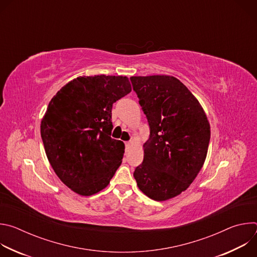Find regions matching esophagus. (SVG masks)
I'll list each match as a JSON object with an SVG mask.
<instances>
[{"mask_svg": "<svg viewBox=\"0 0 257 257\" xmlns=\"http://www.w3.org/2000/svg\"><path fill=\"white\" fill-rule=\"evenodd\" d=\"M125 145H126V148H129V146H130V142H125Z\"/></svg>", "mask_w": 257, "mask_h": 257, "instance_id": "esophagus-1", "label": "esophagus"}]
</instances>
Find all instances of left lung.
<instances>
[{"instance_id": "obj_1", "label": "left lung", "mask_w": 257, "mask_h": 257, "mask_svg": "<svg viewBox=\"0 0 257 257\" xmlns=\"http://www.w3.org/2000/svg\"><path fill=\"white\" fill-rule=\"evenodd\" d=\"M130 80L151 133L133 176L146 196L168 200L185 191L201 170L210 126L199 101L179 79L154 75Z\"/></svg>"}]
</instances>
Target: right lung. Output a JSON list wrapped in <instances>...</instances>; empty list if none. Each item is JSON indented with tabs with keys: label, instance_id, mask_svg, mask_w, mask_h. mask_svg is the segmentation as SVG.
<instances>
[{
	"label": "right lung",
	"instance_id": "1",
	"mask_svg": "<svg viewBox=\"0 0 257 257\" xmlns=\"http://www.w3.org/2000/svg\"><path fill=\"white\" fill-rule=\"evenodd\" d=\"M131 91L126 76H83L51 99L41 135L48 160L64 184L89 196L105 188L120 167L123 141L111 137L113 103Z\"/></svg>",
	"mask_w": 257,
	"mask_h": 257
}]
</instances>
